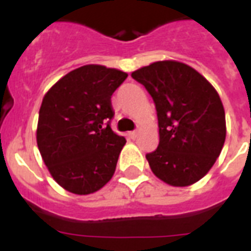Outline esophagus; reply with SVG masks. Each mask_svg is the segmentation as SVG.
Wrapping results in <instances>:
<instances>
[{
    "instance_id": "obj_1",
    "label": "esophagus",
    "mask_w": 251,
    "mask_h": 251,
    "mask_svg": "<svg viewBox=\"0 0 251 251\" xmlns=\"http://www.w3.org/2000/svg\"><path fill=\"white\" fill-rule=\"evenodd\" d=\"M129 137L131 138V139H135V138L138 137V130H135V131H130Z\"/></svg>"
}]
</instances>
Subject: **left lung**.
Listing matches in <instances>:
<instances>
[{
    "instance_id": "left-lung-1",
    "label": "left lung",
    "mask_w": 251,
    "mask_h": 251,
    "mask_svg": "<svg viewBox=\"0 0 251 251\" xmlns=\"http://www.w3.org/2000/svg\"><path fill=\"white\" fill-rule=\"evenodd\" d=\"M153 99L159 146L146 155L157 178L176 187L193 185L208 173L226 142L220 96L195 69L178 61H157L131 73Z\"/></svg>"
}]
</instances>
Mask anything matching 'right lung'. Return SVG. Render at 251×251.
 <instances>
[{
	"instance_id": "obj_1",
	"label": "right lung",
	"mask_w": 251,
	"mask_h": 251,
	"mask_svg": "<svg viewBox=\"0 0 251 251\" xmlns=\"http://www.w3.org/2000/svg\"><path fill=\"white\" fill-rule=\"evenodd\" d=\"M127 74L102 65L68 73L45 94L36 141L49 173L73 194L100 190L113 177L125 138L110 127V98Z\"/></svg>"
}]
</instances>
